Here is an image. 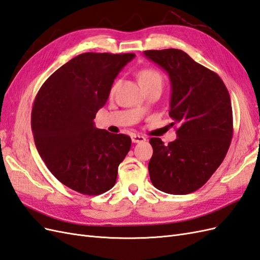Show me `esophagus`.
I'll list each match as a JSON object with an SVG mask.
<instances>
[{"label":"esophagus","instance_id":"esophagus-1","mask_svg":"<svg viewBox=\"0 0 260 260\" xmlns=\"http://www.w3.org/2000/svg\"><path fill=\"white\" fill-rule=\"evenodd\" d=\"M131 140L133 143H141L145 141V138L143 136H139V135H132Z\"/></svg>","mask_w":260,"mask_h":260}]
</instances>
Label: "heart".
<instances>
[{
	"mask_svg": "<svg viewBox=\"0 0 260 260\" xmlns=\"http://www.w3.org/2000/svg\"><path fill=\"white\" fill-rule=\"evenodd\" d=\"M138 78L142 87H147L154 84H160L162 85V75L154 69H143L138 73ZM115 85L111 88V93H114Z\"/></svg>",
	"mask_w": 260,
	"mask_h": 260,
	"instance_id": "b5f03b06",
	"label": "heart"
}]
</instances>
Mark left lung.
Instances as JSON below:
<instances>
[{
  "label": "left lung",
  "mask_w": 260,
  "mask_h": 260,
  "mask_svg": "<svg viewBox=\"0 0 260 260\" xmlns=\"http://www.w3.org/2000/svg\"><path fill=\"white\" fill-rule=\"evenodd\" d=\"M144 55L170 76V117L179 124L177 139L167 145L159 138L150 140L151 181L166 193L193 192L228 153L233 137L230 94L219 75L179 49L147 50Z\"/></svg>",
  "instance_id": "left-lung-1"
}]
</instances>
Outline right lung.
Returning <instances> with one entry per match:
<instances>
[{
	"instance_id": "right-lung-1",
	"label": "right lung",
	"mask_w": 260,
	"mask_h": 260,
	"mask_svg": "<svg viewBox=\"0 0 260 260\" xmlns=\"http://www.w3.org/2000/svg\"><path fill=\"white\" fill-rule=\"evenodd\" d=\"M135 53L79 54L41 86L31 110V130L39 155L63 185L97 196L116 184L118 166L131 139L95 127L96 113Z\"/></svg>"
}]
</instances>
